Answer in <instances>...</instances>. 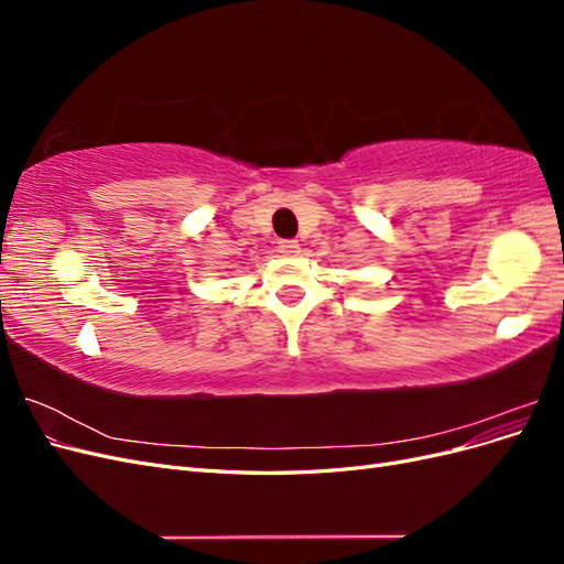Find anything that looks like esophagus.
Segmentation results:
<instances>
[{
	"instance_id": "1",
	"label": "esophagus",
	"mask_w": 564,
	"mask_h": 564,
	"mask_svg": "<svg viewBox=\"0 0 564 564\" xmlns=\"http://www.w3.org/2000/svg\"><path fill=\"white\" fill-rule=\"evenodd\" d=\"M278 249H280L282 256H296V253L301 251V245H299L296 240H282V242L278 245Z\"/></svg>"
}]
</instances>
